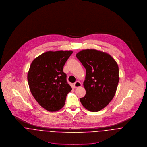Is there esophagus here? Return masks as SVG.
Returning a JSON list of instances; mask_svg holds the SVG:
<instances>
[{"mask_svg":"<svg viewBox=\"0 0 147 147\" xmlns=\"http://www.w3.org/2000/svg\"><path fill=\"white\" fill-rule=\"evenodd\" d=\"M82 86V84L80 82H76L74 84V88H78Z\"/></svg>","mask_w":147,"mask_h":147,"instance_id":"esophagus-1","label":"esophagus"}]
</instances>
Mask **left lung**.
<instances>
[{"instance_id":"left-lung-1","label":"left lung","mask_w":147,"mask_h":147,"mask_svg":"<svg viewBox=\"0 0 147 147\" xmlns=\"http://www.w3.org/2000/svg\"><path fill=\"white\" fill-rule=\"evenodd\" d=\"M76 56L86 69V94L80 102L88 110L97 112L115 96L119 80L118 64L110 54L95 49L83 50Z\"/></svg>"}]
</instances>
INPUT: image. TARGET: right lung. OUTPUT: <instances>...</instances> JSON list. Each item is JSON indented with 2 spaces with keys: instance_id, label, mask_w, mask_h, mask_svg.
I'll return each mask as SVG.
<instances>
[{
  "instance_id": "right-lung-1",
  "label": "right lung",
  "mask_w": 147,
  "mask_h": 147,
  "mask_svg": "<svg viewBox=\"0 0 147 147\" xmlns=\"http://www.w3.org/2000/svg\"><path fill=\"white\" fill-rule=\"evenodd\" d=\"M72 53L71 50L49 51L31 63L27 77L30 90L37 102L47 111L61 109L72 90L63 69Z\"/></svg>"
}]
</instances>
